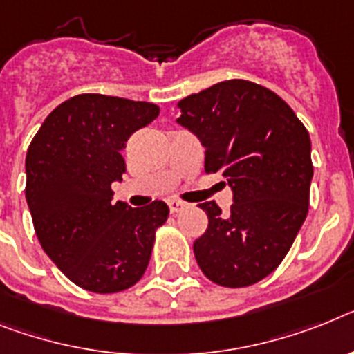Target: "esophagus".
<instances>
[{
  "instance_id": "1",
  "label": "esophagus",
  "mask_w": 354,
  "mask_h": 354,
  "mask_svg": "<svg viewBox=\"0 0 354 354\" xmlns=\"http://www.w3.org/2000/svg\"><path fill=\"white\" fill-rule=\"evenodd\" d=\"M167 205H169V210H171L172 214L180 212V210H183L187 207L185 201H182V200H169Z\"/></svg>"
}]
</instances>
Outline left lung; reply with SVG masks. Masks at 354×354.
I'll use <instances>...</instances> for the list:
<instances>
[{
	"instance_id": "8db88e82",
	"label": "left lung",
	"mask_w": 354,
	"mask_h": 354,
	"mask_svg": "<svg viewBox=\"0 0 354 354\" xmlns=\"http://www.w3.org/2000/svg\"><path fill=\"white\" fill-rule=\"evenodd\" d=\"M178 124L200 138L205 171L221 172L234 203H200L209 227L194 241L205 277L245 288L277 268L308 216L313 178L310 133L277 93L232 79L178 102Z\"/></svg>"
}]
</instances>
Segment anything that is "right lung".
Segmentation results:
<instances>
[{"label":"right lung","mask_w":354,"mask_h":354,"mask_svg":"<svg viewBox=\"0 0 354 354\" xmlns=\"http://www.w3.org/2000/svg\"><path fill=\"white\" fill-rule=\"evenodd\" d=\"M151 102L82 93L59 104L26 153V203L43 250L71 283L93 293L136 284L169 207L113 203L127 138L158 117Z\"/></svg>","instance_id":"right-lung-1"}]
</instances>
